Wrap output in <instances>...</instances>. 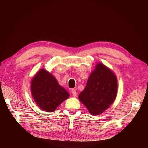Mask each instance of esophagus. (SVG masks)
<instances>
[{
  "label": "esophagus",
  "mask_w": 148,
  "mask_h": 148,
  "mask_svg": "<svg viewBox=\"0 0 148 148\" xmlns=\"http://www.w3.org/2000/svg\"><path fill=\"white\" fill-rule=\"evenodd\" d=\"M71 93H72V95H73V96H74V97H75L76 96H77V91H76V90L75 89H71Z\"/></svg>",
  "instance_id": "34e87169"
}]
</instances>
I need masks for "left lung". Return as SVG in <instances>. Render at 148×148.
I'll use <instances>...</instances> for the list:
<instances>
[{"label":"left lung","mask_w":148,"mask_h":148,"mask_svg":"<svg viewBox=\"0 0 148 148\" xmlns=\"http://www.w3.org/2000/svg\"><path fill=\"white\" fill-rule=\"evenodd\" d=\"M117 78L109 68L97 63L78 99L92 115L102 114L113 104L117 93Z\"/></svg>","instance_id":"8db88e82"}]
</instances>
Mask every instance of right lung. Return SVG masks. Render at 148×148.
I'll return each instance as SVG.
<instances>
[{
    "instance_id": "right-lung-1",
    "label": "right lung",
    "mask_w": 148,
    "mask_h": 148,
    "mask_svg": "<svg viewBox=\"0 0 148 148\" xmlns=\"http://www.w3.org/2000/svg\"><path fill=\"white\" fill-rule=\"evenodd\" d=\"M31 95L36 103L43 110L52 112L70 96L57 79L44 69L34 75L31 82Z\"/></svg>"
}]
</instances>
